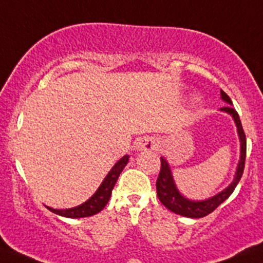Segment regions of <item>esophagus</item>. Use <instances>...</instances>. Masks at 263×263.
Segmentation results:
<instances>
[{"label": "esophagus", "mask_w": 263, "mask_h": 263, "mask_svg": "<svg viewBox=\"0 0 263 263\" xmlns=\"http://www.w3.org/2000/svg\"><path fill=\"white\" fill-rule=\"evenodd\" d=\"M155 148V142L152 141V138H142L137 142V149L138 151H149V149Z\"/></svg>", "instance_id": "obj_1"}]
</instances>
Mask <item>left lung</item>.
<instances>
[{"instance_id": "1", "label": "left lung", "mask_w": 263, "mask_h": 263, "mask_svg": "<svg viewBox=\"0 0 263 263\" xmlns=\"http://www.w3.org/2000/svg\"><path fill=\"white\" fill-rule=\"evenodd\" d=\"M222 99L227 103L232 104L231 99L227 96L223 90H221ZM221 111L227 112V114L231 115L235 120V124L237 126V133L240 137V144H241V149H240V161L237 165L236 169V176H235L234 182L227 187L226 190H223L222 192H219L216 196L211 197L208 200H202V201H191V200H187L179 194V191L177 190L176 183L173 181V177H172L171 167L167 165L166 160L164 157H161V167H160V173L157 177L156 181V191L159 200L161 201V204L164 205L165 208L169 209L173 213L179 214V216L183 217H190V218H201V217L208 216L209 213H212L213 211H216L219 205L230 196V195L234 192L235 187L239 183L240 178L242 176V172H244V166H246V156H247V139H246V133H244V129L241 126V121H240V117L237 115L236 109L232 106H224L222 107Z\"/></svg>"}]
</instances>
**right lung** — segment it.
Listing matches in <instances>:
<instances>
[{
  "instance_id": "1",
  "label": "right lung",
  "mask_w": 263,
  "mask_h": 263,
  "mask_svg": "<svg viewBox=\"0 0 263 263\" xmlns=\"http://www.w3.org/2000/svg\"><path fill=\"white\" fill-rule=\"evenodd\" d=\"M127 161H129V156H124L122 159H120V161H117L115 164V166L111 169V172L107 174V177L102 182V184L97 190L96 194L92 195L87 201H85L84 204L79 205L76 208L63 209V211L62 209L61 211L59 209H52L49 208V206H47V209L50 212H52V213L59 214V216L63 217H68V218H84V217H90L99 213L106 206L107 202H108L115 183H116L120 173L122 172L125 165L127 164Z\"/></svg>"
}]
</instances>
